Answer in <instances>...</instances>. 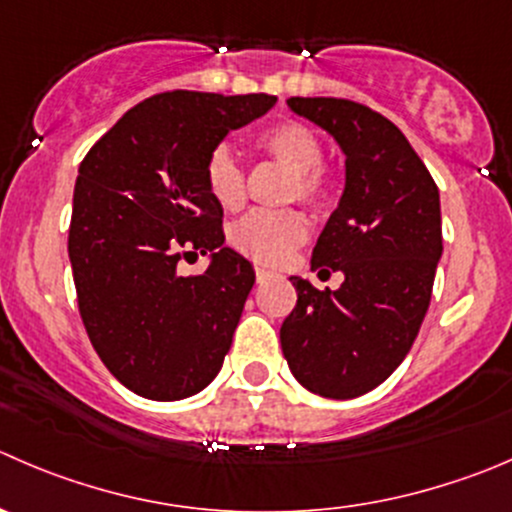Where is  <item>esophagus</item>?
Returning <instances> with one entry per match:
<instances>
[{
    "label": "esophagus",
    "mask_w": 512,
    "mask_h": 512,
    "mask_svg": "<svg viewBox=\"0 0 512 512\" xmlns=\"http://www.w3.org/2000/svg\"><path fill=\"white\" fill-rule=\"evenodd\" d=\"M255 277H257V282H267L272 277V272L267 270V267H262V265H257L255 267Z\"/></svg>",
    "instance_id": "obj_1"
}]
</instances>
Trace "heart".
I'll list each match as a JSON object with an SVG mask.
<instances>
[{
	"mask_svg": "<svg viewBox=\"0 0 512 512\" xmlns=\"http://www.w3.org/2000/svg\"><path fill=\"white\" fill-rule=\"evenodd\" d=\"M267 157L290 170L287 200L322 207L330 200V175L322 167V142L300 122L272 124L257 137ZM205 185L222 210H240L247 200L245 170L227 147H215L205 162ZM307 240V222L295 210H257L237 220L230 245L262 265H282Z\"/></svg>",
	"mask_w": 512,
	"mask_h": 512,
	"instance_id": "heart-1",
	"label": "heart"
}]
</instances>
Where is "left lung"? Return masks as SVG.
I'll return each mask as SVG.
<instances>
[{
  "label": "left lung",
  "mask_w": 512,
  "mask_h": 512,
  "mask_svg": "<svg viewBox=\"0 0 512 512\" xmlns=\"http://www.w3.org/2000/svg\"><path fill=\"white\" fill-rule=\"evenodd\" d=\"M345 155V190L310 267L342 272L337 290L290 277L297 305L282 355L310 393L350 400L388 380L418 337L443 255L438 185L388 117L335 97H290Z\"/></svg>",
  "instance_id": "left-lung-1"
}]
</instances>
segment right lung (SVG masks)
Returning <instances> with one entry per match:
<instances>
[{
	"instance_id": "right-lung-1",
	"label": "right lung",
	"mask_w": 512,
	"mask_h": 512,
	"mask_svg": "<svg viewBox=\"0 0 512 512\" xmlns=\"http://www.w3.org/2000/svg\"><path fill=\"white\" fill-rule=\"evenodd\" d=\"M275 102L155 94L124 112L79 165L69 222L79 315L99 360L140 398H190L220 372L255 270L225 247L205 162L227 132ZM207 251L202 276L176 272L180 256Z\"/></svg>"
}]
</instances>
